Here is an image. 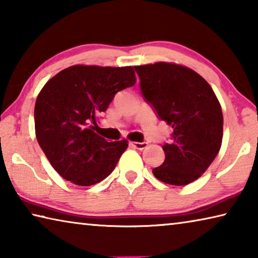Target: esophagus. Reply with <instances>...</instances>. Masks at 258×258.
Here are the masks:
<instances>
[{
  "label": "esophagus",
  "instance_id": "esophagus-1",
  "mask_svg": "<svg viewBox=\"0 0 258 258\" xmlns=\"http://www.w3.org/2000/svg\"><path fill=\"white\" fill-rule=\"evenodd\" d=\"M132 146L135 148V149H139V150H142L147 148L148 143L147 142H132Z\"/></svg>",
  "mask_w": 258,
  "mask_h": 258
}]
</instances>
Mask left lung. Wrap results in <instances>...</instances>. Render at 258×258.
<instances>
[{
  "instance_id": "8db88e82",
  "label": "left lung",
  "mask_w": 258,
  "mask_h": 258,
  "mask_svg": "<svg viewBox=\"0 0 258 258\" xmlns=\"http://www.w3.org/2000/svg\"><path fill=\"white\" fill-rule=\"evenodd\" d=\"M134 69L145 101L173 130L169 142L163 145L164 163L152 173L167 184H189L205 173L221 149V104L211 85L190 68L157 62Z\"/></svg>"
}]
</instances>
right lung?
<instances>
[{
    "mask_svg": "<svg viewBox=\"0 0 258 258\" xmlns=\"http://www.w3.org/2000/svg\"><path fill=\"white\" fill-rule=\"evenodd\" d=\"M135 81L132 67L77 64L61 71L43 87L34 110L36 139L64 180L90 186L115 169L127 141H106L95 133V118L117 92Z\"/></svg>",
    "mask_w": 258,
    "mask_h": 258,
    "instance_id": "obj_1",
    "label": "right lung"
}]
</instances>
